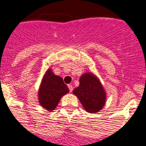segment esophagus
<instances>
[{
  "instance_id": "obj_1",
  "label": "esophagus",
  "mask_w": 146,
  "mask_h": 146,
  "mask_svg": "<svg viewBox=\"0 0 146 146\" xmlns=\"http://www.w3.org/2000/svg\"><path fill=\"white\" fill-rule=\"evenodd\" d=\"M67 86H68V88H69V89H70V92H73V86H72V85H67Z\"/></svg>"
}]
</instances>
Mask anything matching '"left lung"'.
<instances>
[{"mask_svg":"<svg viewBox=\"0 0 146 146\" xmlns=\"http://www.w3.org/2000/svg\"><path fill=\"white\" fill-rule=\"evenodd\" d=\"M89 113H96L103 109L106 94L100 79L92 73H85L80 76L79 85L73 92Z\"/></svg>","mask_w":146,"mask_h":146,"instance_id":"obj_1","label":"left lung"}]
</instances>
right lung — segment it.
Listing matches in <instances>:
<instances>
[{"label": "right lung", "mask_w": 146, "mask_h": 146, "mask_svg": "<svg viewBox=\"0 0 146 146\" xmlns=\"http://www.w3.org/2000/svg\"><path fill=\"white\" fill-rule=\"evenodd\" d=\"M69 92V88L63 79L54 75L48 68L42 77L38 91V100L40 106L48 112H52L57 107L63 96Z\"/></svg>", "instance_id": "add662e5"}]
</instances>
